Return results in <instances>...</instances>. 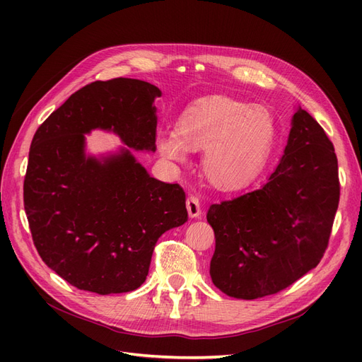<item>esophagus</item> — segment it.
I'll return each instance as SVG.
<instances>
[{"mask_svg": "<svg viewBox=\"0 0 362 362\" xmlns=\"http://www.w3.org/2000/svg\"><path fill=\"white\" fill-rule=\"evenodd\" d=\"M187 211L190 217H199L202 214V208H201V202L198 199V196L190 194L187 198Z\"/></svg>", "mask_w": 362, "mask_h": 362, "instance_id": "34e87169", "label": "esophagus"}]
</instances>
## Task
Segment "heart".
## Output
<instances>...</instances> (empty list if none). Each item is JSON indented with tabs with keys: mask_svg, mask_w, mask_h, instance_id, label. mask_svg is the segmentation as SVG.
<instances>
[{
	"mask_svg": "<svg viewBox=\"0 0 362 362\" xmlns=\"http://www.w3.org/2000/svg\"><path fill=\"white\" fill-rule=\"evenodd\" d=\"M275 129V117L266 107L213 96L187 108L175 125V136L158 140V151L184 161L187 151L205 149L206 180L221 190H237L261 169Z\"/></svg>",
	"mask_w": 362,
	"mask_h": 362,
	"instance_id": "1",
	"label": "heart"
}]
</instances>
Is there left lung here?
<instances>
[{"instance_id":"left-lung-1","label":"left lung","mask_w":362,"mask_h":362,"mask_svg":"<svg viewBox=\"0 0 362 362\" xmlns=\"http://www.w3.org/2000/svg\"><path fill=\"white\" fill-rule=\"evenodd\" d=\"M339 201L332 141L308 113H294L284 157L262 187L213 204L214 286L237 299L282 291L319 264Z\"/></svg>"}]
</instances>
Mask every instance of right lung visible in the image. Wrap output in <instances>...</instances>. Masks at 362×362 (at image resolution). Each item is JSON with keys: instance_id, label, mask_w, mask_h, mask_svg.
Returning a JSON list of instances; mask_svg holds the SVG:
<instances>
[{"instance_id": "1", "label": "right lung", "mask_w": 362, "mask_h": 362, "mask_svg": "<svg viewBox=\"0 0 362 362\" xmlns=\"http://www.w3.org/2000/svg\"><path fill=\"white\" fill-rule=\"evenodd\" d=\"M154 84L93 81L72 93L33 137L24 208L42 261L71 286L98 294L128 293L145 282L157 240L187 222L180 184L152 178L131 154L154 152ZM116 132L129 146L95 159L83 134Z\"/></svg>"}]
</instances>
